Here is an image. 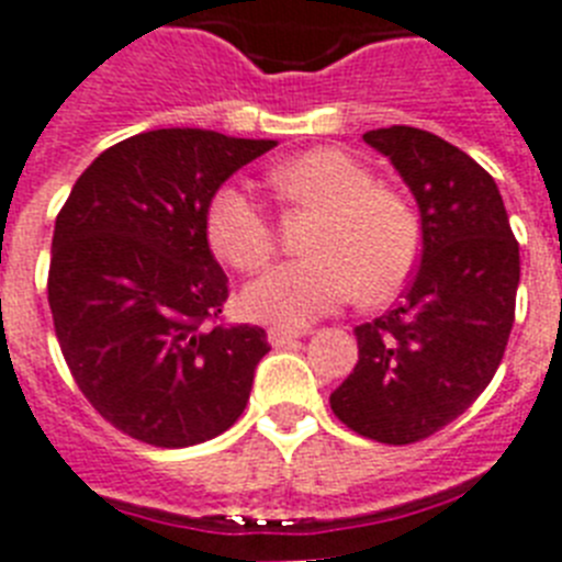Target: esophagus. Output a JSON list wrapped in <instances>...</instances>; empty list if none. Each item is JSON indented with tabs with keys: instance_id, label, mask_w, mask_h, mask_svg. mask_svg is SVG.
<instances>
[{
	"instance_id": "esophagus-1",
	"label": "esophagus",
	"mask_w": 562,
	"mask_h": 562,
	"mask_svg": "<svg viewBox=\"0 0 562 562\" xmlns=\"http://www.w3.org/2000/svg\"><path fill=\"white\" fill-rule=\"evenodd\" d=\"M303 337V331H294V328H280V325H277V328H271V331H268V342H271L273 348H285V346H294L296 339Z\"/></svg>"
}]
</instances>
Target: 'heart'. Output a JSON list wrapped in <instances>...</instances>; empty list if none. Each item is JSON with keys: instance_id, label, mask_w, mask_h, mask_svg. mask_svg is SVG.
I'll use <instances>...</instances> for the list:
<instances>
[{"instance_id": "1", "label": "heart", "mask_w": 562, "mask_h": 562, "mask_svg": "<svg viewBox=\"0 0 562 562\" xmlns=\"http://www.w3.org/2000/svg\"><path fill=\"white\" fill-rule=\"evenodd\" d=\"M273 188L294 205L319 211L311 259L273 268L248 285L243 308L259 323L303 325L331 314L362 291L383 303L403 289L419 257V225L397 193L374 188V177L342 150L317 148L282 162ZM205 234L216 257L257 273L277 251V234L251 193L223 186L205 211Z\"/></svg>"}]
</instances>
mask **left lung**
Instances as JSON below:
<instances>
[{
  "label": "left lung",
  "instance_id": "obj_1",
  "mask_svg": "<svg viewBox=\"0 0 562 562\" xmlns=\"http://www.w3.org/2000/svg\"><path fill=\"white\" fill-rule=\"evenodd\" d=\"M362 139L412 188L423 254L403 303L353 328L360 360L331 394L351 431L389 446L431 437L492 383L514 325L520 245L492 173L428 131Z\"/></svg>",
  "mask_w": 562,
  "mask_h": 562
}]
</instances>
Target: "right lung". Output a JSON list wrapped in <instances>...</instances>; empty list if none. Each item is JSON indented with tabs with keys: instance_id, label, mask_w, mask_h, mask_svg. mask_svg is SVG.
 I'll list each match as a JSON object with an SVG mask.
<instances>
[{
	"instance_id": "right-lung-1",
	"label": "right lung",
	"mask_w": 562,
	"mask_h": 562,
	"mask_svg": "<svg viewBox=\"0 0 562 562\" xmlns=\"http://www.w3.org/2000/svg\"><path fill=\"white\" fill-rule=\"evenodd\" d=\"M159 128L102 150L56 216L48 303L70 374L113 428L159 449L228 431L245 412L259 325H225L228 277L205 211L225 179L273 148Z\"/></svg>"
}]
</instances>
